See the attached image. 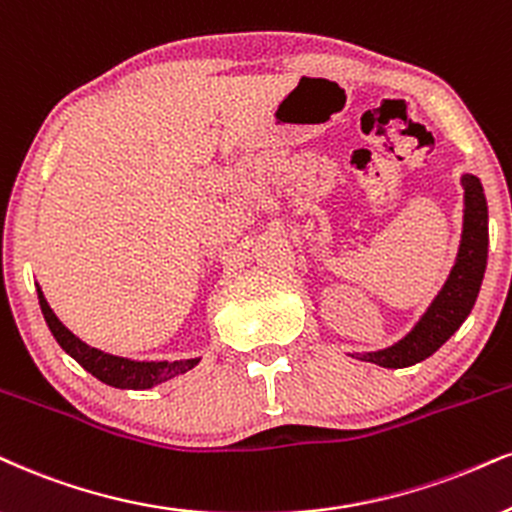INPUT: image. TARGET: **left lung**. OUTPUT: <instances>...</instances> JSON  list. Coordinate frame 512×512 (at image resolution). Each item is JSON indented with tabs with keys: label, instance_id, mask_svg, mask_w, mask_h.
Listing matches in <instances>:
<instances>
[{
	"label": "left lung",
	"instance_id": "left-lung-1",
	"mask_svg": "<svg viewBox=\"0 0 512 512\" xmlns=\"http://www.w3.org/2000/svg\"><path fill=\"white\" fill-rule=\"evenodd\" d=\"M460 185H463V232H460L456 263L444 287L439 289V294L406 337L377 351L349 353L351 358L375 363L380 368H408L439 351L453 337V332L468 320L479 287H482L484 270H487L489 208L477 175L463 173Z\"/></svg>",
	"mask_w": 512,
	"mask_h": 512
}]
</instances>
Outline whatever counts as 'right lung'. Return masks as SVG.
<instances>
[{"label":"right lung","instance_id":"add662e5","mask_svg":"<svg viewBox=\"0 0 512 512\" xmlns=\"http://www.w3.org/2000/svg\"><path fill=\"white\" fill-rule=\"evenodd\" d=\"M37 287V299H40V308L44 320H47L49 332L54 334L56 344L61 346L75 363H80L90 375L97 377L99 382L109 384L116 389H151L156 384L173 380V377L182 375V372L197 368L201 358H182V361H135V358L113 356L102 349L85 344L80 337L68 330L66 325L56 318L52 306L44 299L42 287Z\"/></svg>","mask_w":512,"mask_h":512}]
</instances>
